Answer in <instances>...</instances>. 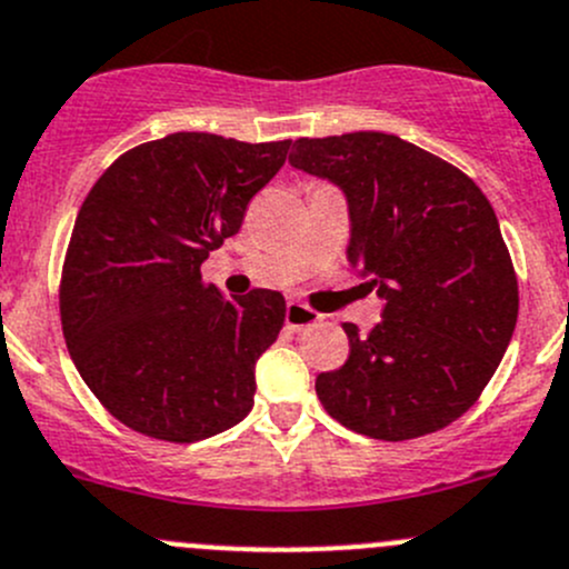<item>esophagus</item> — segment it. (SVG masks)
<instances>
[{
    "label": "esophagus",
    "mask_w": 569,
    "mask_h": 569,
    "mask_svg": "<svg viewBox=\"0 0 569 569\" xmlns=\"http://www.w3.org/2000/svg\"><path fill=\"white\" fill-rule=\"evenodd\" d=\"M319 319L322 317H319L313 308L302 306V302H289V306H286V328L306 330V328H311V325H317Z\"/></svg>",
    "instance_id": "esophagus-1"
}]
</instances>
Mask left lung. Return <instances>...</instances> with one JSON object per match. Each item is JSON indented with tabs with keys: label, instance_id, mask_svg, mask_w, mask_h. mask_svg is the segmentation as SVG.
<instances>
[{
	"label": "left lung",
	"instance_id": "left-lung-1",
	"mask_svg": "<svg viewBox=\"0 0 569 569\" xmlns=\"http://www.w3.org/2000/svg\"><path fill=\"white\" fill-rule=\"evenodd\" d=\"M289 161L345 191L347 261L386 302L367 336L345 322L350 356L317 378L325 411L383 442L442 431L481 397L517 325L492 206L453 163L389 132L297 138Z\"/></svg>",
	"mask_w": 569,
	"mask_h": 569
}]
</instances>
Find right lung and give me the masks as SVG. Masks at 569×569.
<instances>
[{
  "label": "right lung",
  "instance_id": "obj_1",
  "mask_svg": "<svg viewBox=\"0 0 569 569\" xmlns=\"http://www.w3.org/2000/svg\"><path fill=\"white\" fill-rule=\"evenodd\" d=\"M291 141L172 132L116 158L77 213L60 325L77 372L132 431L189 445L250 413L256 361L286 319L280 291L228 297L202 261L239 233Z\"/></svg>",
  "mask_w": 569,
  "mask_h": 569
}]
</instances>
